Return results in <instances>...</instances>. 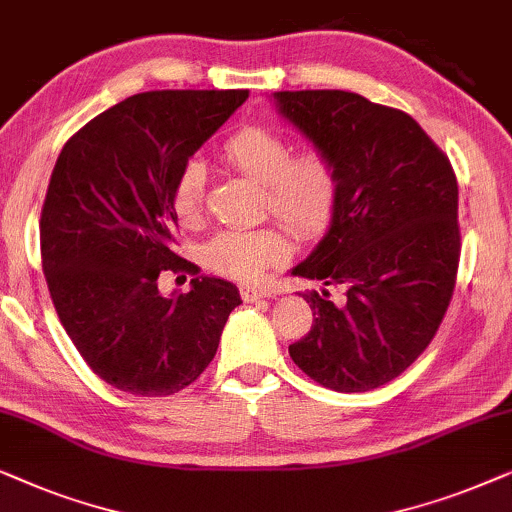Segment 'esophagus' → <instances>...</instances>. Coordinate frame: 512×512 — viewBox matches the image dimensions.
Segmentation results:
<instances>
[{"label":"esophagus","instance_id":"34e87169","mask_svg":"<svg viewBox=\"0 0 512 512\" xmlns=\"http://www.w3.org/2000/svg\"><path fill=\"white\" fill-rule=\"evenodd\" d=\"M274 295H276V290L255 288V285H241V297H243V302H257V299L274 297Z\"/></svg>","mask_w":512,"mask_h":512}]
</instances>
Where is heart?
<instances>
[{"mask_svg":"<svg viewBox=\"0 0 512 512\" xmlns=\"http://www.w3.org/2000/svg\"><path fill=\"white\" fill-rule=\"evenodd\" d=\"M222 159L238 173L264 185V210L276 215L302 241L330 231L342 201V175L332 156L318 149L295 154L285 135L264 126H245L224 140ZM208 175L199 161L180 168L170 203L185 227H199L206 215ZM288 238L278 224L257 229H224L203 248L215 274L241 283L260 281L264 271L283 262Z\"/></svg>","mask_w":512,"mask_h":512,"instance_id":"1","label":"heart"}]
</instances>
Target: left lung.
Here are the masks:
<instances>
[{"instance_id":"1","label":"left lung","mask_w":512,"mask_h":512,"mask_svg":"<svg viewBox=\"0 0 512 512\" xmlns=\"http://www.w3.org/2000/svg\"><path fill=\"white\" fill-rule=\"evenodd\" d=\"M274 98L342 175L335 222L292 271L325 288L302 295L316 318L290 358L332 391H372L426 351L452 302L461 257L454 168L403 109L349 91ZM330 287L343 290L337 303Z\"/></svg>"}]
</instances>
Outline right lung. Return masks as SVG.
I'll return each mask as SVG.
<instances>
[{
  "instance_id": "obj_1",
  "label": "right lung",
  "mask_w": 512,
  "mask_h": 512,
  "mask_svg": "<svg viewBox=\"0 0 512 512\" xmlns=\"http://www.w3.org/2000/svg\"><path fill=\"white\" fill-rule=\"evenodd\" d=\"M248 91H147L81 126L60 152L39 220L53 306L86 365L119 391L163 398L215 358L236 285L175 252L170 192ZM163 270L193 290L158 295Z\"/></svg>"
}]
</instances>
